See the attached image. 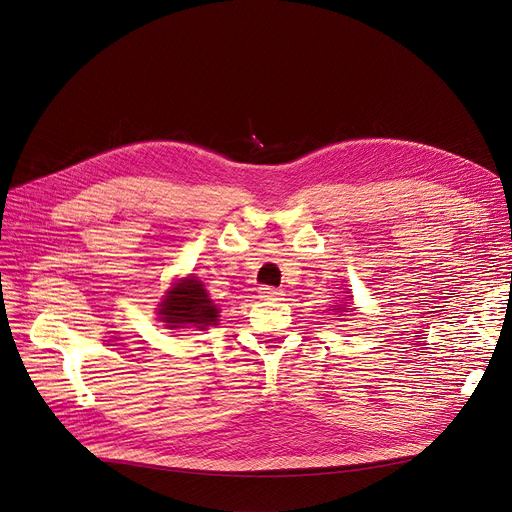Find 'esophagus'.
I'll return each mask as SVG.
<instances>
[{"label":"esophagus","mask_w":512,"mask_h":512,"mask_svg":"<svg viewBox=\"0 0 512 512\" xmlns=\"http://www.w3.org/2000/svg\"><path fill=\"white\" fill-rule=\"evenodd\" d=\"M282 290H278V288H272V286H261L259 288V297L261 299H265V301H278V299H282Z\"/></svg>","instance_id":"esophagus-1"}]
</instances>
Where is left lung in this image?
Returning a JSON list of instances; mask_svg holds the SVG:
<instances>
[{
  "label": "left lung",
  "instance_id": "left-lung-1",
  "mask_svg": "<svg viewBox=\"0 0 512 512\" xmlns=\"http://www.w3.org/2000/svg\"><path fill=\"white\" fill-rule=\"evenodd\" d=\"M346 299H348V297H346ZM348 309H351L348 305H336V309H332V311H336V313H340V311H342V313L346 315V313H351Z\"/></svg>",
  "mask_w": 512,
  "mask_h": 512
}]
</instances>
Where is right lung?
<instances>
[{
	"mask_svg": "<svg viewBox=\"0 0 512 512\" xmlns=\"http://www.w3.org/2000/svg\"><path fill=\"white\" fill-rule=\"evenodd\" d=\"M220 309L213 305L201 280L195 276L182 278L172 284L166 297L157 305V315L166 328H199L218 326Z\"/></svg>",
	"mask_w": 512,
	"mask_h": 512,
	"instance_id": "right-lung-1",
	"label": "right lung"
}]
</instances>
